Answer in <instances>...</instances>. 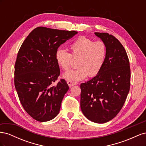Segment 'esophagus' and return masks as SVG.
<instances>
[{
	"mask_svg": "<svg viewBox=\"0 0 146 146\" xmlns=\"http://www.w3.org/2000/svg\"><path fill=\"white\" fill-rule=\"evenodd\" d=\"M67 83H68V85H69V87H71V86H72L74 85H76V84H77L76 82H74L70 81V80H68L67 81Z\"/></svg>",
	"mask_w": 146,
	"mask_h": 146,
	"instance_id": "esophagus-1",
	"label": "esophagus"
}]
</instances>
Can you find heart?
I'll use <instances>...</instances> for the list:
<instances>
[{
  "instance_id": "heart-1",
  "label": "heart",
  "mask_w": 146,
  "mask_h": 146,
  "mask_svg": "<svg viewBox=\"0 0 146 146\" xmlns=\"http://www.w3.org/2000/svg\"><path fill=\"white\" fill-rule=\"evenodd\" d=\"M69 54L58 48L55 53V60L58 67L68 70L72 59L77 60L76 70L63 74L66 80L79 81L88 76L93 77L98 75L104 64L107 56V47L100 41H94L85 36H80L69 46Z\"/></svg>"
}]
</instances>
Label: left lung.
I'll return each mask as SVG.
<instances>
[{
    "label": "left lung",
    "mask_w": 146,
    "mask_h": 146,
    "mask_svg": "<svg viewBox=\"0 0 146 146\" xmlns=\"http://www.w3.org/2000/svg\"><path fill=\"white\" fill-rule=\"evenodd\" d=\"M107 47L100 72L80 85V108L90 121L104 123L121 111L130 86V67L124 47L111 35L95 32Z\"/></svg>",
    "instance_id": "1"
}]
</instances>
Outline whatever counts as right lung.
<instances>
[{
  "label": "right lung",
  "instance_id": "obj_1",
  "mask_svg": "<svg viewBox=\"0 0 146 146\" xmlns=\"http://www.w3.org/2000/svg\"><path fill=\"white\" fill-rule=\"evenodd\" d=\"M77 33L39 27L19 48L15 65V86L23 108L35 120L50 121L60 112L69 88L64 79L53 86L60 74L55 53Z\"/></svg>",
  "mask_w": 146,
  "mask_h": 146
}]
</instances>
